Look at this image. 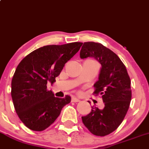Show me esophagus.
Segmentation results:
<instances>
[{
	"instance_id": "34e87169",
	"label": "esophagus",
	"mask_w": 149,
	"mask_h": 149,
	"mask_svg": "<svg viewBox=\"0 0 149 149\" xmlns=\"http://www.w3.org/2000/svg\"><path fill=\"white\" fill-rule=\"evenodd\" d=\"M72 102H79L80 100L79 98H77V97H72Z\"/></svg>"
}]
</instances>
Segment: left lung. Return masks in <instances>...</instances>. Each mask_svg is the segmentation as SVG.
I'll list each match as a JSON object with an SVG mask.
<instances>
[{
  "instance_id": "8db88e82",
  "label": "left lung",
  "mask_w": 149,
  "mask_h": 149,
  "mask_svg": "<svg viewBox=\"0 0 149 149\" xmlns=\"http://www.w3.org/2000/svg\"><path fill=\"white\" fill-rule=\"evenodd\" d=\"M80 58H93L101 65L93 86L94 93L101 95L105 106L103 109L93 106L81 119L93 134L106 136L119 127L127 114L132 98L130 78L119 57L101 43H84Z\"/></svg>"
}]
</instances>
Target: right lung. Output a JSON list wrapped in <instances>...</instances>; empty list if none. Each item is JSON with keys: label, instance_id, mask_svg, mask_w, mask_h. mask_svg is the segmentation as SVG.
Instances as JSON below:
<instances>
[{"label": "right lung", "instance_id": "obj_1", "mask_svg": "<svg viewBox=\"0 0 149 149\" xmlns=\"http://www.w3.org/2000/svg\"><path fill=\"white\" fill-rule=\"evenodd\" d=\"M81 45L74 42L43 46L30 53L17 67L12 79L11 96L17 114L26 127L37 132L46 130L70 103V96L55 97L46 85L48 81H56L65 64Z\"/></svg>", "mask_w": 149, "mask_h": 149}]
</instances>
